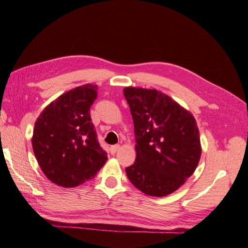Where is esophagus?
<instances>
[{
    "label": "esophagus",
    "mask_w": 248,
    "mask_h": 248,
    "mask_svg": "<svg viewBox=\"0 0 248 248\" xmlns=\"http://www.w3.org/2000/svg\"><path fill=\"white\" fill-rule=\"evenodd\" d=\"M119 149H120V145H114V146H111V147H110V153H111V154H116Z\"/></svg>",
    "instance_id": "obj_1"
}]
</instances>
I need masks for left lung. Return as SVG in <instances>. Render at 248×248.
I'll list each match as a JSON object with an SVG mask.
<instances>
[{"label": "left lung", "instance_id": "left-lung-1", "mask_svg": "<svg viewBox=\"0 0 248 248\" xmlns=\"http://www.w3.org/2000/svg\"><path fill=\"white\" fill-rule=\"evenodd\" d=\"M124 96L137 141V158L125 169L127 177L148 196H168L198 167L202 150L196 120L157 90L128 87Z\"/></svg>", "mask_w": 248, "mask_h": 248}]
</instances>
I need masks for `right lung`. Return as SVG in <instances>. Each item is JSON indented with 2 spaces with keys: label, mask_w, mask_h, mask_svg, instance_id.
Listing matches in <instances>:
<instances>
[{
  "label": "right lung",
  "mask_w": 248,
  "mask_h": 248,
  "mask_svg": "<svg viewBox=\"0 0 248 248\" xmlns=\"http://www.w3.org/2000/svg\"><path fill=\"white\" fill-rule=\"evenodd\" d=\"M97 89L87 84L70 90L46 107L35 123L36 159L51 182L66 188L93 179L108 160L90 115Z\"/></svg>",
  "instance_id": "add662e5"
}]
</instances>
